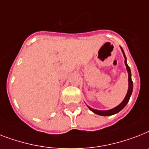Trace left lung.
Here are the masks:
<instances>
[{"mask_svg":"<svg viewBox=\"0 0 149 149\" xmlns=\"http://www.w3.org/2000/svg\"><path fill=\"white\" fill-rule=\"evenodd\" d=\"M121 49H122V52H123V56H124V58H125V65L126 66V70L127 72H128V75H129V89H128V92H127L126 95H125V99L123 100V101L121 102L118 106H117L116 107H115L113 109H111L109 110H98L95 109H93L91 107H89V106L88 108L91 110L92 112L95 113V114L99 115V116H112V115L116 114L118 112H120L121 110L123 109L124 107L127 105V103L129 102V100L130 99V96H131L132 93V89H133V83H132V74H131V70H130V68L129 66H128L127 64V60H126V56L125 55V53L123 51V48L120 47Z\"/></svg>","mask_w":149,"mask_h":149,"instance_id":"1","label":"left lung"}]
</instances>
